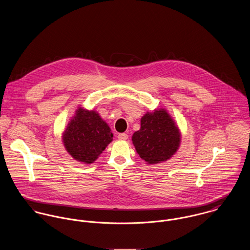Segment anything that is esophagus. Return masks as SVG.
Listing matches in <instances>:
<instances>
[{"mask_svg": "<svg viewBox=\"0 0 250 250\" xmlns=\"http://www.w3.org/2000/svg\"><path fill=\"white\" fill-rule=\"evenodd\" d=\"M128 138V135L126 133H120L118 134V139L119 140H126Z\"/></svg>", "mask_w": 250, "mask_h": 250, "instance_id": "esophagus-1", "label": "esophagus"}]
</instances>
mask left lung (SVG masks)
<instances>
[{
	"mask_svg": "<svg viewBox=\"0 0 250 250\" xmlns=\"http://www.w3.org/2000/svg\"><path fill=\"white\" fill-rule=\"evenodd\" d=\"M140 157L148 164L166 161L177 150L180 134L175 124L164 109L146 113L141 120V128L132 136Z\"/></svg>",
	"mask_w": 250,
	"mask_h": 250,
	"instance_id": "obj_1",
	"label": "left lung"
}]
</instances>
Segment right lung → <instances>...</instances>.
Listing matches in <instances>:
<instances>
[{
	"label": "right lung",
	"mask_w": 250,
	"mask_h": 250,
	"mask_svg": "<svg viewBox=\"0 0 250 250\" xmlns=\"http://www.w3.org/2000/svg\"><path fill=\"white\" fill-rule=\"evenodd\" d=\"M113 133L98 113L83 108L69 123L63 141L67 151L76 159L93 163L112 141Z\"/></svg>",
	"instance_id": "1"
}]
</instances>
